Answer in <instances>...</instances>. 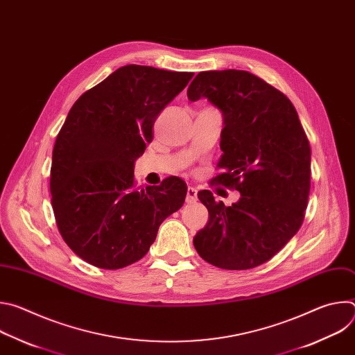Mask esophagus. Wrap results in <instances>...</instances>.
Listing matches in <instances>:
<instances>
[{
  "label": "esophagus",
  "mask_w": 355,
  "mask_h": 355,
  "mask_svg": "<svg viewBox=\"0 0 355 355\" xmlns=\"http://www.w3.org/2000/svg\"><path fill=\"white\" fill-rule=\"evenodd\" d=\"M196 198H198V191H196V188L188 187V188H187V202H188V204H191V202H195Z\"/></svg>",
  "instance_id": "34e87169"
}]
</instances>
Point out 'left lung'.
<instances>
[{
  "label": "left lung",
  "mask_w": 355,
  "mask_h": 355,
  "mask_svg": "<svg viewBox=\"0 0 355 355\" xmlns=\"http://www.w3.org/2000/svg\"><path fill=\"white\" fill-rule=\"evenodd\" d=\"M188 98H208L223 114L212 181L240 192L232 207L198 192L209 222L193 237L198 254L223 270H250L272 259L305 219L311 191V146L285 94L244 70L202 71Z\"/></svg>",
  "instance_id": "1"
}]
</instances>
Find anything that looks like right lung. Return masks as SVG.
Here are the masks:
<instances>
[{"mask_svg":"<svg viewBox=\"0 0 355 355\" xmlns=\"http://www.w3.org/2000/svg\"><path fill=\"white\" fill-rule=\"evenodd\" d=\"M192 77L128 64L71 107L56 137L50 192L58 229L84 261L105 270L139 261L162 222L182 207L181 178L144 189L136 187L133 167L153 139L159 114Z\"/></svg>","mask_w":355,"mask_h":355,"instance_id":"add662e5","label":"right lung"}]
</instances>
